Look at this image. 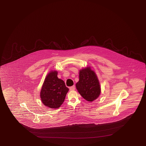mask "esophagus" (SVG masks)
<instances>
[{
    "label": "esophagus",
    "mask_w": 146,
    "mask_h": 146,
    "mask_svg": "<svg viewBox=\"0 0 146 146\" xmlns=\"http://www.w3.org/2000/svg\"><path fill=\"white\" fill-rule=\"evenodd\" d=\"M75 89V86H72V87L69 88V90L70 91H72V90H74Z\"/></svg>",
    "instance_id": "1"
}]
</instances>
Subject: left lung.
Listing matches in <instances>:
<instances>
[{"mask_svg": "<svg viewBox=\"0 0 146 146\" xmlns=\"http://www.w3.org/2000/svg\"><path fill=\"white\" fill-rule=\"evenodd\" d=\"M81 96L88 101L92 102L100 96L101 88L96 74L90 67L79 72V80L76 84Z\"/></svg>", "mask_w": 146, "mask_h": 146, "instance_id": "left-lung-1", "label": "left lung"}]
</instances>
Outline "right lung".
I'll list each match as a JSON object with an SVG mask.
<instances>
[{
  "instance_id": "obj_1",
  "label": "right lung",
  "mask_w": 146,
  "mask_h": 146,
  "mask_svg": "<svg viewBox=\"0 0 146 146\" xmlns=\"http://www.w3.org/2000/svg\"><path fill=\"white\" fill-rule=\"evenodd\" d=\"M57 76L56 71L47 74L40 91L42 103L51 109H57L61 106L69 90L64 81Z\"/></svg>"
}]
</instances>
